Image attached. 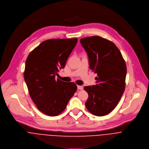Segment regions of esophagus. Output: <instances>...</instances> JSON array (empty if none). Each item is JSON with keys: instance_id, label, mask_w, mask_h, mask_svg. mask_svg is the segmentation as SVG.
<instances>
[{"instance_id": "obj_1", "label": "esophagus", "mask_w": 149, "mask_h": 149, "mask_svg": "<svg viewBox=\"0 0 149 149\" xmlns=\"http://www.w3.org/2000/svg\"><path fill=\"white\" fill-rule=\"evenodd\" d=\"M83 86H77V88L79 89V90H82V89H83Z\"/></svg>"}]
</instances>
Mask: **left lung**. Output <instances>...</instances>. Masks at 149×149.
I'll return each instance as SVG.
<instances>
[{"instance_id":"1","label":"left lung","mask_w":149,"mask_h":149,"mask_svg":"<svg viewBox=\"0 0 149 149\" xmlns=\"http://www.w3.org/2000/svg\"><path fill=\"white\" fill-rule=\"evenodd\" d=\"M80 42L87 54L89 68L97 74L96 85L84 87L88 95L85 106L95 116L106 115L114 109L124 93L125 61L117 47L109 40L95 36Z\"/></svg>"}]
</instances>
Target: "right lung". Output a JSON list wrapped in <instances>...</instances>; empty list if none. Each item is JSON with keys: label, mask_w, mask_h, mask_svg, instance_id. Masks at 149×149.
Returning <instances> with one entry per match:
<instances>
[{"label": "right lung", "mask_w": 149, "mask_h": 149, "mask_svg": "<svg viewBox=\"0 0 149 149\" xmlns=\"http://www.w3.org/2000/svg\"><path fill=\"white\" fill-rule=\"evenodd\" d=\"M77 42V38L47 40L27 57L24 79L29 93L37 108L46 115L61 114L77 90L75 83L55 79Z\"/></svg>", "instance_id": "add662e5"}]
</instances>
